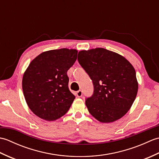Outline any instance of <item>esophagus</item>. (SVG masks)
Instances as JSON below:
<instances>
[{"instance_id": "34e87169", "label": "esophagus", "mask_w": 159, "mask_h": 159, "mask_svg": "<svg viewBox=\"0 0 159 159\" xmlns=\"http://www.w3.org/2000/svg\"><path fill=\"white\" fill-rule=\"evenodd\" d=\"M76 96H77V97H82V96H83V92L81 90H79V91H77L76 92Z\"/></svg>"}]
</instances>
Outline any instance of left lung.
Masks as SVG:
<instances>
[{
  "mask_svg": "<svg viewBox=\"0 0 159 159\" xmlns=\"http://www.w3.org/2000/svg\"><path fill=\"white\" fill-rule=\"evenodd\" d=\"M78 61L93 83L92 96L85 99L90 114L104 123L123 117L138 91L136 72L130 63L119 54L102 48L81 50Z\"/></svg>",
  "mask_w": 159,
  "mask_h": 159,
  "instance_id": "1",
  "label": "left lung"
}]
</instances>
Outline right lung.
Wrapping results in <instances>:
<instances>
[{"mask_svg":"<svg viewBox=\"0 0 159 159\" xmlns=\"http://www.w3.org/2000/svg\"><path fill=\"white\" fill-rule=\"evenodd\" d=\"M77 50L61 48L42 52L30 63L22 79L26 102L33 113L45 120L59 119L69 110L75 96L68 88L67 72Z\"/></svg>","mask_w":159,"mask_h":159,"instance_id":"add662e5","label":"right lung"}]
</instances>
